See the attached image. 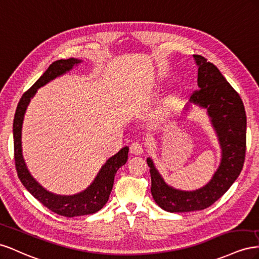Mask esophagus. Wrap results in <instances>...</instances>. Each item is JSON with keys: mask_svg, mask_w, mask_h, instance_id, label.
<instances>
[{"mask_svg": "<svg viewBox=\"0 0 259 259\" xmlns=\"http://www.w3.org/2000/svg\"><path fill=\"white\" fill-rule=\"evenodd\" d=\"M130 152H131V154H134V155H141L143 153L142 144L139 143V142L132 143L131 146H130Z\"/></svg>", "mask_w": 259, "mask_h": 259, "instance_id": "34e87169", "label": "esophagus"}]
</instances>
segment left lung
I'll return each mask as SVG.
<instances>
[{
	"mask_svg": "<svg viewBox=\"0 0 259 259\" xmlns=\"http://www.w3.org/2000/svg\"><path fill=\"white\" fill-rule=\"evenodd\" d=\"M193 57L197 66L199 90L190 98L183 114L187 116L192 105L205 110L218 139L221 158L217 170L205 186L186 191L166 183L152 158L147 157L153 198L159 207L169 212H189L209 207L238 179L245 159L246 114L240 95L215 65L201 55Z\"/></svg>",
	"mask_w": 259,
	"mask_h": 259,
	"instance_id": "left-lung-1",
	"label": "left lung"
}]
</instances>
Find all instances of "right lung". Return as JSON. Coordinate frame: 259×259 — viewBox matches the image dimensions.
<instances>
[{
  "label": "right lung",
  "instance_id": "add662e5",
  "mask_svg": "<svg viewBox=\"0 0 259 259\" xmlns=\"http://www.w3.org/2000/svg\"><path fill=\"white\" fill-rule=\"evenodd\" d=\"M80 63H82V60L68 58V60H60L51 64L46 72L21 97L17 105L16 113H15L13 123L15 165H16L18 178L24 184V187L29 191V193L38 199L40 203L50 210L65 217L90 215V213H94L103 208V206L107 203L110 192H112L115 175L118 169L127 162L129 152L128 146L122 147L114 156L109 157L105 164L101 167L100 171L90 186L85 190L72 195L52 193L46 188H43L28 170L23 156L21 130H23V122L29 103L35 95L38 89L46 85L55 78L65 75L66 72L70 71Z\"/></svg>",
  "mask_w": 259,
  "mask_h": 259
}]
</instances>
